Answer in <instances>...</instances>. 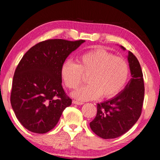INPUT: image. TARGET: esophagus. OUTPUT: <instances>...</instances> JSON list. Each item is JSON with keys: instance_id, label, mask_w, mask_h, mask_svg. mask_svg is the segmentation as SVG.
Instances as JSON below:
<instances>
[{"instance_id": "34e87169", "label": "esophagus", "mask_w": 160, "mask_h": 160, "mask_svg": "<svg viewBox=\"0 0 160 160\" xmlns=\"http://www.w3.org/2000/svg\"><path fill=\"white\" fill-rule=\"evenodd\" d=\"M72 103H73L74 104H77V105H82V104H83V102L75 101V100H72Z\"/></svg>"}]
</instances>
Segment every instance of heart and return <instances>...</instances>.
<instances>
[{
    "instance_id": "heart-1",
    "label": "heart",
    "mask_w": 160,
    "mask_h": 160,
    "mask_svg": "<svg viewBox=\"0 0 160 160\" xmlns=\"http://www.w3.org/2000/svg\"><path fill=\"white\" fill-rule=\"evenodd\" d=\"M89 84L74 91L73 98L88 101L99 98H110L122 90L129 76L127 61L115 56L104 48H97L82 54L77 63L64 62L61 68V76L67 88H77L82 80V75H88Z\"/></svg>"
}]
</instances>
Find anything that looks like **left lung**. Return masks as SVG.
<instances>
[{
  "instance_id": "left-lung-1",
  "label": "left lung",
  "mask_w": 160,
  "mask_h": 160,
  "mask_svg": "<svg viewBox=\"0 0 160 160\" xmlns=\"http://www.w3.org/2000/svg\"><path fill=\"white\" fill-rule=\"evenodd\" d=\"M127 58L131 78L115 97L97 104V115L90 123L92 131L102 138H116L126 133L141 114L145 94L141 67L131 51Z\"/></svg>"
}]
</instances>
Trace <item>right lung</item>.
Here are the masks:
<instances>
[{"label": "right lung", "mask_w": 160, "mask_h": 160, "mask_svg": "<svg viewBox=\"0 0 160 160\" xmlns=\"http://www.w3.org/2000/svg\"><path fill=\"white\" fill-rule=\"evenodd\" d=\"M85 42L48 39L34 45L22 58L13 76L10 102L16 117L28 131H51L71 105L61 85V68Z\"/></svg>", "instance_id": "1"}]
</instances>
